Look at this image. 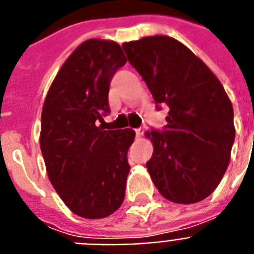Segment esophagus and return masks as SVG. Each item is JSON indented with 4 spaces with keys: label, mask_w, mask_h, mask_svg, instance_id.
Returning a JSON list of instances; mask_svg holds the SVG:
<instances>
[{
    "label": "esophagus",
    "mask_w": 254,
    "mask_h": 254,
    "mask_svg": "<svg viewBox=\"0 0 254 254\" xmlns=\"http://www.w3.org/2000/svg\"><path fill=\"white\" fill-rule=\"evenodd\" d=\"M143 132H144V129L141 128V127H139V128H135V135H136L137 139L143 136Z\"/></svg>",
    "instance_id": "esophagus-1"
}]
</instances>
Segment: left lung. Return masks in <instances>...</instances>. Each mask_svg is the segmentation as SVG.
<instances>
[{"label":"left lung","mask_w":254,"mask_h":254,"mask_svg":"<svg viewBox=\"0 0 254 254\" xmlns=\"http://www.w3.org/2000/svg\"><path fill=\"white\" fill-rule=\"evenodd\" d=\"M122 47L156 109L170 107L164 128L145 132L154 144L145 166L155 187L174 202L201 201L221 182L235 141L233 107L223 84L188 47L167 35Z\"/></svg>","instance_id":"obj_1"}]
</instances>
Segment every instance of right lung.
<instances>
[{"instance_id": "obj_1", "label": "right lung", "mask_w": 254, "mask_h": 254, "mask_svg": "<svg viewBox=\"0 0 254 254\" xmlns=\"http://www.w3.org/2000/svg\"><path fill=\"white\" fill-rule=\"evenodd\" d=\"M126 62L117 42L88 39L66 60L43 103L39 144L47 175L68 209L84 219L107 217L125 200L135 131L106 129L103 117L111 79Z\"/></svg>"}]
</instances>
